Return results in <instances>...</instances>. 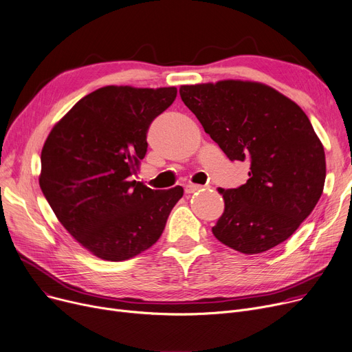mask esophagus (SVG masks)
<instances>
[{"instance_id": "34e87169", "label": "esophagus", "mask_w": 352, "mask_h": 352, "mask_svg": "<svg viewBox=\"0 0 352 352\" xmlns=\"http://www.w3.org/2000/svg\"><path fill=\"white\" fill-rule=\"evenodd\" d=\"M202 188H204L202 185L190 184V185H186V186H185V192H186V194H194V192H197V191H199V190H202Z\"/></svg>"}]
</instances>
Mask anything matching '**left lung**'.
<instances>
[{
	"label": "left lung",
	"mask_w": 352,
	"mask_h": 352,
	"mask_svg": "<svg viewBox=\"0 0 352 352\" xmlns=\"http://www.w3.org/2000/svg\"><path fill=\"white\" fill-rule=\"evenodd\" d=\"M179 95L230 161H249L246 184L222 190L215 238L241 253L289 239L317 205L325 154L309 117L293 100L256 82L181 86Z\"/></svg>",
	"instance_id": "obj_1"
}]
</instances>
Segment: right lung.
Segmentation results:
<instances>
[{
  "label": "right lung",
  "mask_w": 352,
  "mask_h": 352,
  "mask_svg": "<svg viewBox=\"0 0 352 352\" xmlns=\"http://www.w3.org/2000/svg\"><path fill=\"white\" fill-rule=\"evenodd\" d=\"M175 98V87L98 89L43 144L39 185L46 201L70 235L103 261H127L151 248L184 195L182 186L160 191L133 179L151 122Z\"/></svg>",
  "instance_id": "right-lung-1"
}]
</instances>
